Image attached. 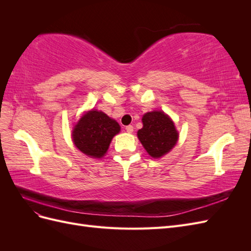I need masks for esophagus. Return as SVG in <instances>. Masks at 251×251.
Here are the masks:
<instances>
[{"label":"esophagus","instance_id":"esophagus-1","mask_svg":"<svg viewBox=\"0 0 251 251\" xmlns=\"http://www.w3.org/2000/svg\"><path fill=\"white\" fill-rule=\"evenodd\" d=\"M126 132L127 133H133V131H134V127H133V126H126Z\"/></svg>","mask_w":251,"mask_h":251}]
</instances>
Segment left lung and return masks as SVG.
I'll list each match as a JSON object with an SVG mask.
<instances>
[{"mask_svg":"<svg viewBox=\"0 0 251 251\" xmlns=\"http://www.w3.org/2000/svg\"><path fill=\"white\" fill-rule=\"evenodd\" d=\"M143 127L137 133L143 148L154 158H159L174 148L178 140V132L173 121L161 111L144 114Z\"/></svg>","mask_w":251,"mask_h":251,"instance_id":"obj_1","label":"left lung"}]
</instances>
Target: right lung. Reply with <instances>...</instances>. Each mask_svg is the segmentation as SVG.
Instances as JSON below:
<instances>
[{
    "instance_id": "obj_1",
    "label": "right lung",
    "mask_w": 251,
    "mask_h": 251,
    "mask_svg": "<svg viewBox=\"0 0 251 251\" xmlns=\"http://www.w3.org/2000/svg\"><path fill=\"white\" fill-rule=\"evenodd\" d=\"M120 126L107 114L90 111L75 126L73 142L78 150L89 157L100 158L109 149L112 138L118 134Z\"/></svg>"
}]
</instances>
